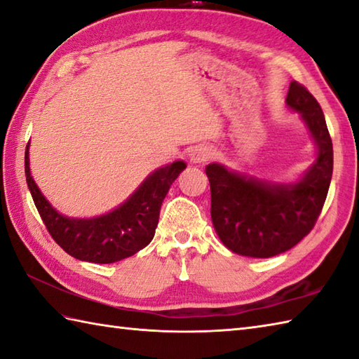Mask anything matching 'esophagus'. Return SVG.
Here are the masks:
<instances>
[{
	"label": "esophagus",
	"mask_w": 359,
	"mask_h": 359,
	"mask_svg": "<svg viewBox=\"0 0 359 359\" xmlns=\"http://www.w3.org/2000/svg\"><path fill=\"white\" fill-rule=\"evenodd\" d=\"M212 156V150H209L206 147H198L191 153V162H194V164H205V162L211 159Z\"/></svg>",
	"instance_id": "esophagus-1"
}]
</instances>
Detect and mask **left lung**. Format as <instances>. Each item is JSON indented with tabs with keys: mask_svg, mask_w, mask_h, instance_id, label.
<instances>
[{
	"mask_svg": "<svg viewBox=\"0 0 359 359\" xmlns=\"http://www.w3.org/2000/svg\"><path fill=\"white\" fill-rule=\"evenodd\" d=\"M286 104L299 112L317 148V158L295 182H270L206 165L211 219L223 245L250 258H272L297 245L314 228L333 175V144L325 117L306 87L292 81Z\"/></svg>",
	"mask_w": 359,
	"mask_h": 359,
	"instance_id": "left-lung-1",
	"label": "left lung"
}]
</instances>
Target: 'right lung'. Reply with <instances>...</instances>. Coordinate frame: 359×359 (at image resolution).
<instances>
[{
    "mask_svg": "<svg viewBox=\"0 0 359 359\" xmlns=\"http://www.w3.org/2000/svg\"><path fill=\"white\" fill-rule=\"evenodd\" d=\"M184 168V161H175L148 175L137 191L111 212L92 219H72L50 205L31 177L29 144L25 153L26 182L51 238L73 258L95 264L130 258L151 242L162 201Z\"/></svg>",
    "mask_w": 359,
    "mask_h": 359,
    "instance_id": "add662e5",
    "label": "right lung"
}]
</instances>
